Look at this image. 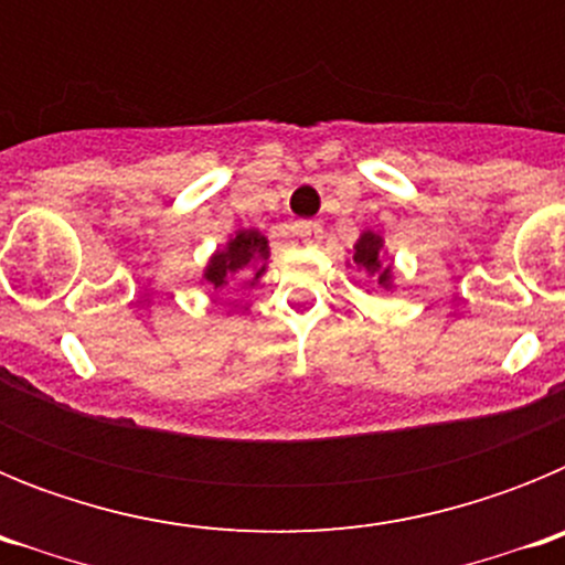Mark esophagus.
I'll list each match as a JSON object with an SVG mask.
<instances>
[{"label":"esophagus","mask_w":565,"mask_h":565,"mask_svg":"<svg viewBox=\"0 0 565 565\" xmlns=\"http://www.w3.org/2000/svg\"><path fill=\"white\" fill-rule=\"evenodd\" d=\"M291 232L297 234L299 239H306V243H311V239L322 237V226H319L317 221H299V223H294Z\"/></svg>","instance_id":"obj_1"}]
</instances>
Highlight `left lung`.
<instances>
[{
	"label": "left lung",
	"mask_w": 565,
	"mask_h": 565,
	"mask_svg": "<svg viewBox=\"0 0 565 565\" xmlns=\"http://www.w3.org/2000/svg\"><path fill=\"white\" fill-rule=\"evenodd\" d=\"M379 252H382V237L373 232H364L356 246H353V263L362 266L364 271H371L379 286L391 288V263H384Z\"/></svg>",
	"instance_id": "left-lung-1"
}]
</instances>
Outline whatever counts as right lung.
<instances>
[{"label":"right lung","mask_w":565,"mask_h":565,"mask_svg":"<svg viewBox=\"0 0 565 565\" xmlns=\"http://www.w3.org/2000/svg\"><path fill=\"white\" fill-rule=\"evenodd\" d=\"M268 259V239L254 228L237 232L234 239H228V246L221 248L209 259L206 274L203 279L212 282V288L228 286L232 279H259L266 271Z\"/></svg>","instance_id":"right-lung-1"}]
</instances>
